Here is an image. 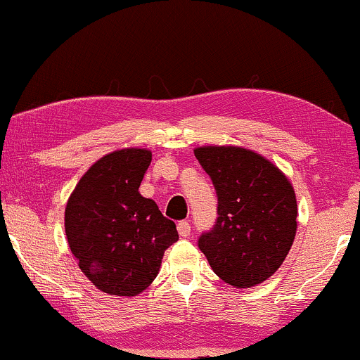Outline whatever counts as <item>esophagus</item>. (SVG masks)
Segmentation results:
<instances>
[{
  "label": "esophagus",
  "instance_id": "esophagus-1",
  "mask_svg": "<svg viewBox=\"0 0 360 360\" xmlns=\"http://www.w3.org/2000/svg\"><path fill=\"white\" fill-rule=\"evenodd\" d=\"M176 230H179V235L181 238L191 237V223H188V221H179V225H176Z\"/></svg>",
  "mask_w": 360,
  "mask_h": 360
}]
</instances>
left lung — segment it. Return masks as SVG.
<instances>
[{
    "mask_svg": "<svg viewBox=\"0 0 360 360\" xmlns=\"http://www.w3.org/2000/svg\"><path fill=\"white\" fill-rule=\"evenodd\" d=\"M218 197V218L197 245L212 271L237 288L268 280L283 264L297 231L292 184L249 149L207 146L194 150Z\"/></svg>",
    "mask_w": 360,
    "mask_h": 360,
    "instance_id": "obj_1",
    "label": "left lung"
}]
</instances>
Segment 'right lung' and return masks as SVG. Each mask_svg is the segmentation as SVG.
<instances>
[{"label":"right lung","mask_w":360,"mask_h":360,"mask_svg":"<svg viewBox=\"0 0 360 360\" xmlns=\"http://www.w3.org/2000/svg\"><path fill=\"white\" fill-rule=\"evenodd\" d=\"M150 158L148 149L106 154L80 179L65 210V233L79 268L110 295L148 288L165 250L179 240L175 223L139 194Z\"/></svg>","instance_id":"obj_1"}]
</instances>
